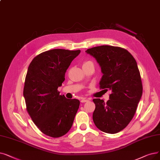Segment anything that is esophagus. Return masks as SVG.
I'll list each match as a JSON object with an SVG mask.
<instances>
[{
    "label": "esophagus",
    "mask_w": 160,
    "mask_h": 160,
    "mask_svg": "<svg viewBox=\"0 0 160 160\" xmlns=\"http://www.w3.org/2000/svg\"><path fill=\"white\" fill-rule=\"evenodd\" d=\"M89 100L88 99H85V98H83V99H82V100H81V102H87V101H88Z\"/></svg>",
    "instance_id": "esophagus-1"
}]
</instances>
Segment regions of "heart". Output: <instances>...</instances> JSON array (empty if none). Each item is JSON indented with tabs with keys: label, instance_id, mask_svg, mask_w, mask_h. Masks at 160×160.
Returning a JSON list of instances; mask_svg holds the SVG:
<instances>
[{
	"label": "heart",
	"instance_id": "b5f03b06",
	"mask_svg": "<svg viewBox=\"0 0 160 160\" xmlns=\"http://www.w3.org/2000/svg\"><path fill=\"white\" fill-rule=\"evenodd\" d=\"M93 65V64L91 61H87L84 62V64H83V65Z\"/></svg>",
	"mask_w": 160,
	"mask_h": 160
}]
</instances>
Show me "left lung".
Returning <instances> with one entry per match:
<instances>
[{
  "label": "left lung",
  "mask_w": 160,
  "mask_h": 160,
  "mask_svg": "<svg viewBox=\"0 0 160 160\" xmlns=\"http://www.w3.org/2000/svg\"><path fill=\"white\" fill-rule=\"evenodd\" d=\"M103 74L101 89L111 91L109 100L94 99L93 120L96 127L107 133H118L126 128L136 112L142 94L139 70L135 58L120 47L100 46L88 49Z\"/></svg>",
  "instance_id": "obj_1"
}]
</instances>
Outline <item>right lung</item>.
<instances>
[{
  "instance_id": "add662e5",
  "label": "right lung",
  "mask_w": 160,
  "mask_h": 160,
  "mask_svg": "<svg viewBox=\"0 0 160 160\" xmlns=\"http://www.w3.org/2000/svg\"><path fill=\"white\" fill-rule=\"evenodd\" d=\"M80 53V50H48L38 55L29 66L23 89L27 110L34 124L48 136H63L72 126L80 101L67 99L58 88Z\"/></svg>"
}]
</instances>
